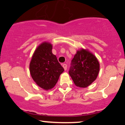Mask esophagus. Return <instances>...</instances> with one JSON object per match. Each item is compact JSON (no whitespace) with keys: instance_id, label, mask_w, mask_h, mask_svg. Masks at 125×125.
Returning <instances> with one entry per match:
<instances>
[{"instance_id":"obj_1","label":"esophagus","mask_w":125,"mask_h":125,"mask_svg":"<svg viewBox=\"0 0 125 125\" xmlns=\"http://www.w3.org/2000/svg\"><path fill=\"white\" fill-rule=\"evenodd\" d=\"M62 67H63V68H64V69L65 70H67V65L66 64H62Z\"/></svg>"}]
</instances>
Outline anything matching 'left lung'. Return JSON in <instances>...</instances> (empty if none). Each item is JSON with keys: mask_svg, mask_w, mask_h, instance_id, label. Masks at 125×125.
I'll return each instance as SVG.
<instances>
[{"mask_svg": "<svg viewBox=\"0 0 125 125\" xmlns=\"http://www.w3.org/2000/svg\"><path fill=\"white\" fill-rule=\"evenodd\" d=\"M99 64L97 58L89 51H78L71 60L68 73L76 86L85 88L98 77Z\"/></svg>", "mask_w": 125, "mask_h": 125, "instance_id": "1", "label": "left lung"}]
</instances>
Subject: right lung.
Masks as SVG:
<instances>
[{"label":"right lung","instance_id":"1","mask_svg":"<svg viewBox=\"0 0 125 125\" xmlns=\"http://www.w3.org/2000/svg\"><path fill=\"white\" fill-rule=\"evenodd\" d=\"M64 71L57 57L52 53V45L46 42L40 45L30 64V74L37 84L45 90L52 88Z\"/></svg>","mask_w":125,"mask_h":125}]
</instances>
